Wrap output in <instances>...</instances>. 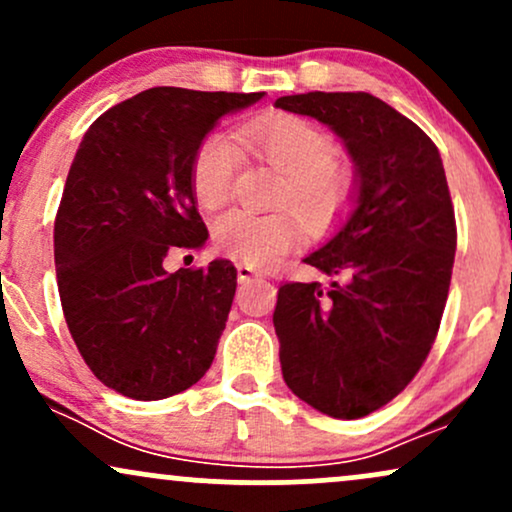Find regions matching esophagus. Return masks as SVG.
I'll use <instances>...</instances> for the list:
<instances>
[{
  "label": "esophagus",
  "instance_id": "34e87169",
  "mask_svg": "<svg viewBox=\"0 0 512 512\" xmlns=\"http://www.w3.org/2000/svg\"><path fill=\"white\" fill-rule=\"evenodd\" d=\"M252 279H262V274L257 269L248 267V264H238V281L240 284H248Z\"/></svg>",
  "mask_w": 512,
  "mask_h": 512
}]
</instances>
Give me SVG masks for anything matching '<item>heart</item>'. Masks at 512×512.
<instances>
[{
  "instance_id": "heart-1",
  "label": "heart",
  "mask_w": 512,
  "mask_h": 512,
  "mask_svg": "<svg viewBox=\"0 0 512 512\" xmlns=\"http://www.w3.org/2000/svg\"><path fill=\"white\" fill-rule=\"evenodd\" d=\"M245 149L281 173L276 207H291L310 231H322L342 216L354 192V173L334 161L330 134L301 117L281 115L238 129ZM243 151L236 137L214 132L192 161V192L202 209H219L231 197ZM289 211L248 214L226 211L214 223V245L223 255L252 267L279 260L301 238V223Z\"/></svg>"
}]
</instances>
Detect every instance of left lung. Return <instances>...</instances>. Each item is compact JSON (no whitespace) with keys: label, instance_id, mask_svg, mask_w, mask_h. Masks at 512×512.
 Returning a JSON list of instances; mask_svg holds the SVG:
<instances>
[{"label":"left lung","instance_id":"left-lung-1","mask_svg":"<svg viewBox=\"0 0 512 512\" xmlns=\"http://www.w3.org/2000/svg\"><path fill=\"white\" fill-rule=\"evenodd\" d=\"M274 105L330 127L356 170L354 209L303 260L332 281L279 289L281 373L313 409L361 419L411 383L436 342L457 245L443 161L424 129L370 93Z\"/></svg>","mask_w":512,"mask_h":512}]
</instances>
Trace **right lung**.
<instances>
[{"mask_svg":"<svg viewBox=\"0 0 512 512\" xmlns=\"http://www.w3.org/2000/svg\"><path fill=\"white\" fill-rule=\"evenodd\" d=\"M262 96L149 88L98 117L76 149L55 219L57 286L76 349L120 395H178L214 361L236 267L170 274L163 260L209 238L192 192L199 144Z\"/></svg>","mask_w":512,"mask_h":512,"instance_id":"1","label":"right lung"}]
</instances>
